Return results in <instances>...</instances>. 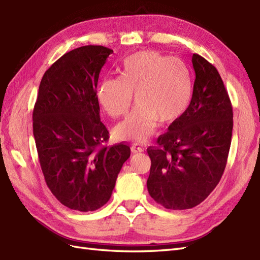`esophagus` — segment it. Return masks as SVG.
I'll return each mask as SVG.
<instances>
[{
	"label": "esophagus",
	"mask_w": 260,
	"mask_h": 260,
	"mask_svg": "<svg viewBox=\"0 0 260 260\" xmlns=\"http://www.w3.org/2000/svg\"><path fill=\"white\" fill-rule=\"evenodd\" d=\"M131 149H132L133 153H142L144 150V148L142 146H140L138 144H133L131 146Z\"/></svg>",
	"instance_id": "34e87169"
}]
</instances>
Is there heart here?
<instances>
[{
  "mask_svg": "<svg viewBox=\"0 0 260 260\" xmlns=\"http://www.w3.org/2000/svg\"><path fill=\"white\" fill-rule=\"evenodd\" d=\"M135 94L137 105L115 128L118 140L143 143L158 120L172 123L183 115L191 96L189 72L184 63L155 51L126 57L119 77L104 78L96 90L102 110L112 117L127 114Z\"/></svg>",
  "mask_w": 260,
  "mask_h": 260,
  "instance_id": "b5f03b06",
  "label": "heart"
}]
</instances>
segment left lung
<instances>
[{
  "label": "left lung",
  "mask_w": 260,
  "mask_h": 260,
  "mask_svg": "<svg viewBox=\"0 0 260 260\" xmlns=\"http://www.w3.org/2000/svg\"><path fill=\"white\" fill-rule=\"evenodd\" d=\"M195 83L189 106L156 146L147 148L149 195L167 209L197 206L224 174L233 133V106L213 64L192 54Z\"/></svg>",
  "instance_id": "8db88e82"
}]
</instances>
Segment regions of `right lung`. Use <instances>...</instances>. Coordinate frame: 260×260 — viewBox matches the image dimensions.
Returning <instances> with one entry per match:
<instances>
[{
    "instance_id": "right-lung-1",
    "label": "right lung",
    "mask_w": 260,
    "mask_h": 260,
    "mask_svg": "<svg viewBox=\"0 0 260 260\" xmlns=\"http://www.w3.org/2000/svg\"><path fill=\"white\" fill-rule=\"evenodd\" d=\"M112 53L101 45L65 53L42 77L33 110V134L46 185L59 203L78 212L104 206L131 156L127 145H104L110 133L101 122L96 88Z\"/></svg>"
}]
</instances>
